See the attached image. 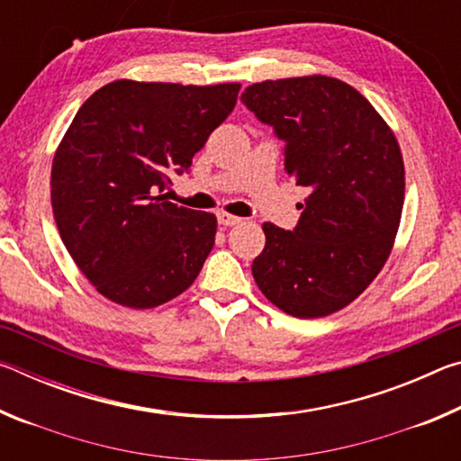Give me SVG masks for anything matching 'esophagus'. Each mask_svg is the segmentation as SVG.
<instances>
[{"label": "esophagus", "instance_id": "obj_1", "mask_svg": "<svg viewBox=\"0 0 461 461\" xmlns=\"http://www.w3.org/2000/svg\"><path fill=\"white\" fill-rule=\"evenodd\" d=\"M217 221H220V225H225V228H230V225H238L241 220L236 215H230L225 212H220L217 213Z\"/></svg>", "mask_w": 461, "mask_h": 461}]
</instances>
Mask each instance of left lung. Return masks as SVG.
Instances as JSON below:
<instances>
[{
    "label": "left lung",
    "instance_id": "left-lung-1",
    "mask_svg": "<svg viewBox=\"0 0 461 461\" xmlns=\"http://www.w3.org/2000/svg\"><path fill=\"white\" fill-rule=\"evenodd\" d=\"M241 104L285 142V170L309 197L291 231L264 223L252 262L270 303L325 317L366 291L393 248L404 203L399 142L370 101L331 77L254 83Z\"/></svg>",
    "mask_w": 461,
    "mask_h": 461
}]
</instances>
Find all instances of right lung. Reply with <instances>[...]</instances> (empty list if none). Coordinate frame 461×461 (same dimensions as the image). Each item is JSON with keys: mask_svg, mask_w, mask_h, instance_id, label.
Masks as SVG:
<instances>
[{"mask_svg": "<svg viewBox=\"0 0 461 461\" xmlns=\"http://www.w3.org/2000/svg\"><path fill=\"white\" fill-rule=\"evenodd\" d=\"M240 83L113 81L85 101L52 160L62 244L109 301L152 309L193 285L215 244V215L162 191L233 112Z\"/></svg>", "mask_w": 461, "mask_h": 461, "instance_id": "right-lung-1", "label": "right lung"}]
</instances>
